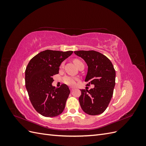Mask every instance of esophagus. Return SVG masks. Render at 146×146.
Returning <instances> with one entry per match:
<instances>
[{
    "label": "esophagus",
    "instance_id": "esophagus-1",
    "mask_svg": "<svg viewBox=\"0 0 146 146\" xmlns=\"http://www.w3.org/2000/svg\"><path fill=\"white\" fill-rule=\"evenodd\" d=\"M69 89H70V91H72L74 90V88H72V87H70V88H69Z\"/></svg>",
    "mask_w": 146,
    "mask_h": 146
}]
</instances>
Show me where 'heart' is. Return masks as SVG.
I'll return each instance as SVG.
<instances>
[{"label": "heart", "mask_w": 146, "mask_h": 146, "mask_svg": "<svg viewBox=\"0 0 146 146\" xmlns=\"http://www.w3.org/2000/svg\"><path fill=\"white\" fill-rule=\"evenodd\" d=\"M74 63L77 66V67H78L79 65L83 63L82 61L78 59H75L74 60ZM63 65H64V63H61V67H63ZM77 80V78L73 76H65L63 78V82H64V83H66V85H68L69 86H71L76 85V82Z\"/></svg>", "instance_id": "heart-1"}]
</instances>
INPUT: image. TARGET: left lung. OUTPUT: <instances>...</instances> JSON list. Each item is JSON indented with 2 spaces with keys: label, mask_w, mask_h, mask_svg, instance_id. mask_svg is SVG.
Wrapping results in <instances>:
<instances>
[{
  "label": "left lung",
  "mask_w": 146,
  "mask_h": 146,
  "mask_svg": "<svg viewBox=\"0 0 146 146\" xmlns=\"http://www.w3.org/2000/svg\"><path fill=\"white\" fill-rule=\"evenodd\" d=\"M88 65L85 82L94 85L90 90H81L79 102L83 111L90 115H98L105 111L110 102L115 86L116 72L107 56L94 50L75 51Z\"/></svg>",
  "instance_id": "8db88e82"
}]
</instances>
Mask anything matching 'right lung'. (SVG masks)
<instances>
[{"label": "right lung", "mask_w": 146, "mask_h": 146, "mask_svg": "<svg viewBox=\"0 0 146 146\" xmlns=\"http://www.w3.org/2000/svg\"><path fill=\"white\" fill-rule=\"evenodd\" d=\"M72 51L46 50L30 60L25 72V87L36 111L45 117H55L63 111L70 90L63 84L60 88L52 85L53 77L59 73L61 63Z\"/></svg>", "instance_id": "add662e5"}]
</instances>
